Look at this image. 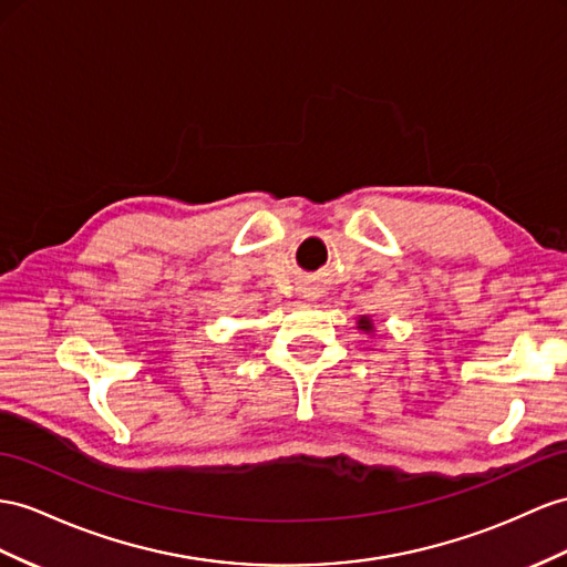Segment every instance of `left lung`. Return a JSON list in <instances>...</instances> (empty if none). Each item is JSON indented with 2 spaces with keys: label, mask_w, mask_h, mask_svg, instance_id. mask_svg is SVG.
<instances>
[{
  "label": "left lung",
  "mask_w": 567,
  "mask_h": 567,
  "mask_svg": "<svg viewBox=\"0 0 567 567\" xmlns=\"http://www.w3.org/2000/svg\"><path fill=\"white\" fill-rule=\"evenodd\" d=\"M357 328L361 330V332H373V321H371V316H359V321H357Z\"/></svg>",
  "instance_id": "8db88e82"
}]
</instances>
